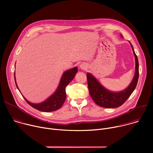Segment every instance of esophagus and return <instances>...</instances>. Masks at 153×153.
<instances>
[{
    "instance_id": "obj_1",
    "label": "esophagus",
    "mask_w": 153,
    "mask_h": 153,
    "mask_svg": "<svg viewBox=\"0 0 153 153\" xmlns=\"http://www.w3.org/2000/svg\"><path fill=\"white\" fill-rule=\"evenodd\" d=\"M79 67H80V68L82 69V70H86V69H87V67H87L86 64H85V63H81V64L80 65Z\"/></svg>"
}]
</instances>
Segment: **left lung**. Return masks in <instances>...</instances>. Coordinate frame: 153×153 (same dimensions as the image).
<instances>
[{
  "label": "left lung",
  "instance_id": "left-lung-1",
  "mask_svg": "<svg viewBox=\"0 0 153 153\" xmlns=\"http://www.w3.org/2000/svg\"><path fill=\"white\" fill-rule=\"evenodd\" d=\"M120 36L123 37L121 34ZM129 43L132 47L135 57L136 68L134 77L126 89L119 92H114L108 90L99 82L93 75L87 73L86 77L90 94L94 102L101 107L114 108L121 106L128 99L136 88L139 79V62L132 44L130 42H129Z\"/></svg>",
  "mask_w": 153,
  "mask_h": 153
}]
</instances>
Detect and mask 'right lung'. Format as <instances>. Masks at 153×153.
Segmentation results:
<instances>
[{
	"label": "right lung",
	"mask_w": 153,
	"mask_h": 153,
	"mask_svg": "<svg viewBox=\"0 0 153 153\" xmlns=\"http://www.w3.org/2000/svg\"><path fill=\"white\" fill-rule=\"evenodd\" d=\"M77 72V67H74L71 69L65 71L60 79L59 84L58 85L57 88L55 91V92L50 96L48 99L41 103H33L27 100L26 98L24 97L25 100L27 102V103L33 107L36 110L42 111V112H51L54 111L56 110H59L60 108L63 103L66 99V92H65V88L66 86L70 83V82L74 78ZM14 80L17 89L19 90L15 77V72H14ZM20 91V90H19Z\"/></svg>",
	"instance_id": "1"
}]
</instances>
